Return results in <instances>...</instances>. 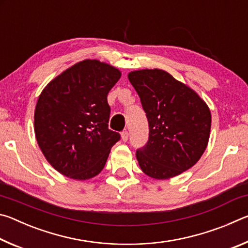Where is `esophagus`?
<instances>
[{
  "label": "esophagus",
  "mask_w": 248,
  "mask_h": 248,
  "mask_svg": "<svg viewBox=\"0 0 248 248\" xmlns=\"http://www.w3.org/2000/svg\"><path fill=\"white\" fill-rule=\"evenodd\" d=\"M128 137H129L128 131H123V132H121V139H123L124 142H127Z\"/></svg>",
  "instance_id": "1"
}]
</instances>
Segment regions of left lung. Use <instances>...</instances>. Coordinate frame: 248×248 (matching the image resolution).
<instances>
[{
  "label": "left lung",
  "instance_id": "obj_1",
  "mask_svg": "<svg viewBox=\"0 0 248 248\" xmlns=\"http://www.w3.org/2000/svg\"><path fill=\"white\" fill-rule=\"evenodd\" d=\"M128 78L149 120V141L136 154L142 171L163 180L191 169L208 146L211 111L207 103L164 70L131 71Z\"/></svg>",
  "mask_w": 248,
  "mask_h": 248
}]
</instances>
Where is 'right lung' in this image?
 <instances>
[{
  "mask_svg": "<svg viewBox=\"0 0 248 248\" xmlns=\"http://www.w3.org/2000/svg\"><path fill=\"white\" fill-rule=\"evenodd\" d=\"M121 77L106 62L85 59L51 79L41 92L33 130L41 152L54 170L75 180L103 170L120 136L108 129L107 95Z\"/></svg>",
  "mask_w": 248,
  "mask_h": 248,
  "instance_id": "right-lung-1",
  "label": "right lung"
}]
</instances>
